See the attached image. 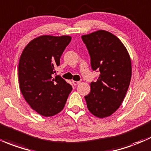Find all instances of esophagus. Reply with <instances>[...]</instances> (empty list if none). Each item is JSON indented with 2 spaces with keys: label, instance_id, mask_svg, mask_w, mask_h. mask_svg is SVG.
<instances>
[{
  "label": "esophagus",
  "instance_id": "esophagus-1",
  "mask_svg": "<svg viewBox=\"0 0 151 151\" xmlns=\"http://www.w3.org/2000/svg\"><path fill=\"white\" fill-rule=\"evenodd\" d=\"M72 83L74 85H77V84H79L80 83V82H78V81H72Z\"/></svg>",
  "mask_w": 151,
  "mask_h": 151
}]
</instances>
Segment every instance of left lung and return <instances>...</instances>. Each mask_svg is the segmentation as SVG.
I'll use <instances>...</instances> for the list:
<instances>
[{
    "label": "left lung",
    "instance_id": "8db88e82",
    "mask_svg": "<svg viewBox=\"0 0 151 151\" xmlns=\"http://www.w3.org/2000/svg\"><path fill=\"white\" fill-rule=\"evenodd\" d=\"M91 58V67L100 74L84 96L89 112L99 118L110 116L121 105L130 85L131 59L122 41L105 30L82 36Z\"/></svg>",
    "mask_w": 151,
    "mask_h": 151
}]
</instances>
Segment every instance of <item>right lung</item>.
<instances>
[{
    "label": "right lung",
    "instance_id": "right-lung-1",
    "mask_svg": "<svg viewBox=\"0 0 151 151\" xmlns=\"http://www.w3.org/2000/svg\"><path fill=\"white\" fill-rule=\"evenodd\" d=\"M71 40L70 36H39L26 45L20 57V90L31 108L44 117L60 112L72 90L62 77H53Z\"/></svg>",
    "mask_w": 151,
    "mask_h": 151
}]
</instances>
